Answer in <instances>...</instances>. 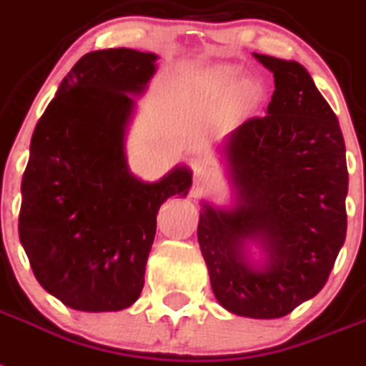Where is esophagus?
Masks as SVG:
<instances>
[{"label": "esophagus", "instance_id": "esophagus-1", "mask_svg": "<svg viewBox=\"0 0 366 366\" xmlns=\"http://www.w3.org/2000/svg\"><path fill=\"white\" fill-rule=\"evenodd\" d=\"M213 181H215V177H213V172H211L209 168H205V166H196L194 168L196 189H205V187H209Z\"/></svg>", "mask_w": 366, "mask_h": 366}]
</instances>
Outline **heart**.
<instances>
[{
    "instance_id": "1",
    "label": "heart",
    "mask_w": 366,
    "mask_h": 366,
    "mask_svg": "<svg viewBox=\"0 0 366 366\" xmlns=\"http://www.w3.org/2000/svg\"><path fill=\"white\" fill-rule=\"evenodd\" d=\"M235 72L230 69H222V71H217L211 80L207 81V92L211 95H222L228 89L235 86ZM259 95H262V89L256 84L254 80H243L237 84L235 87V104L241 110H249L259 101Z\"/></svg>"
}]
</instances>
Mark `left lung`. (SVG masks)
Returning a JSON list of instances; mask_svg holds the SVG:
<instances>
[{
  "mask_svg": "<svg viewBox=\"0 0 366 366\" xmlns=\"http://www.w3.org/2000/svg\"><path fill=\"white\" fill-rule=\"evenodd\" d=\"M274 76L267 116L224 142L237 205L204 204L198 243L226 310L282 318L324 288L346 239L348 168L335 112L297 61L254 54ZM264 247L256 268L246 243Z\"/></svg>",
  "mask_w": 366,
  "mask_h": 366,
  "instance_id": "obj_1",
  "label": "left lung"
}]
</instances>
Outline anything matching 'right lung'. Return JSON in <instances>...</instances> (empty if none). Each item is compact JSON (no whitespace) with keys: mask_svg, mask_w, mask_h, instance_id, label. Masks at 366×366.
I'll return each instance as SVG.
<instances>
[{"mask_svg":"<svg viewBox=\"0 0 366 366\" xmlns=\"http://www.w3.org/2000/svg\"><path fill=\"white\" fill-rule=\"evenodd\" d=\"M155 54L108 48L81 56L39 119L22 177L18 234L48 294L84 312L131 307L142 288L159 207L192 174L157 183L129 172L125 129L155 72Z\"/></svg>","mask_w":366,"mask_h":366,"instance_id":"1","label":"right lung"}]
</instances>
